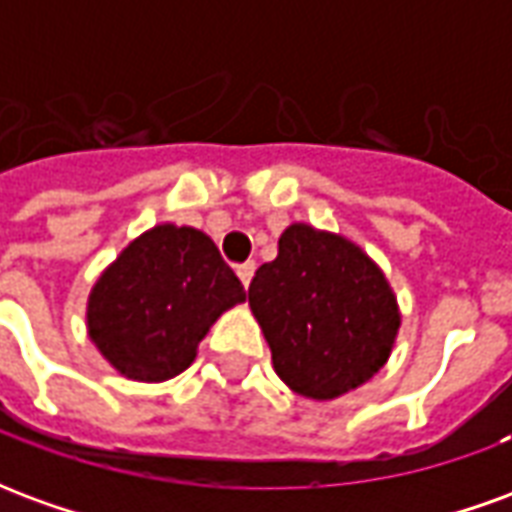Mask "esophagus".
<instances>
[{
    "label": "esophagus",
    "mask_w": 512,
    "mask_h": 512,
    "mask_svg": "<svg viewBox=\"0 0 512 512\" xmlns=\"http://www.w3.org/2000/svg\"><path fill=\"white\" fill-rule=\"evenodd\" d=\"M235 274H238V279L244 282V288H249V282H252V277H255V263L249 260V263H241V266L235 268Z\"/></svg>",
    "instance_id": "obj_1"
}]
</instances>
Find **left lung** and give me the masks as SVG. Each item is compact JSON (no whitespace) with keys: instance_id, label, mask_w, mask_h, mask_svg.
Masks as SVG:
<instances>
[{"instance_id":"8db88e82","label":"left lung","mask_w":512,"mask_h":512,"mask_svg":"<svg viewBox=\"0 0 512 512\" xmlns=\"http://www.w3.org/2000/svg\"><path fill=\"white\" fill-rule=\"evenodd\" d=\"M249 307L285 384L334 400L376 376L392 354L400 310L384 271L343 235L290 224L255 271Z\"/></svg>"}]
</instances>
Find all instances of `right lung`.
I'll return each instance as SVG.
<instances>
[{"label": "right lung", "instance_id": "1", "mask_svg": "<svg viewBox=\"0 0 512 512\" xmlns=\"http://www.w3.org/2000/svg\"><path fill=\"white\" fill-rule=\"evenodd\" d=\"M246 299L208 235L156 224L117 255L87 301V332L120 376L158 384L183 373L224 310Z\"/></svg>", "mask_w": 512, "mask_h": 512}]
</instances>
